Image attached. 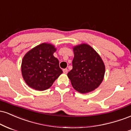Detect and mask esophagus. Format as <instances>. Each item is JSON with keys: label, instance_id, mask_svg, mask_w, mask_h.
Returning <instances> with one entry per match:
<instances>
[{"label": "esophagus", "instance_id": "34e87169", "mask_svg": "<svg viewBox=\"0 0 131 131\" xmlns=\"http://www.w3.org/2000/svg\"><path fill=\"white\" fill-rule=\"evenodd\" d=\"M63 72H64L65 74H66V73H67V72H68V70H67V69H63Z\"/></svg>", "mask_w": 131, "mask_h": 131}]
</instances>
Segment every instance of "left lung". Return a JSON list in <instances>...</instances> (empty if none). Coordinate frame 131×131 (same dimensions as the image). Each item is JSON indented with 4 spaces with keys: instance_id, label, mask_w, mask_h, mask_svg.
<instances>
[{
    "instance_id": "left-lung-1",
    "label": "left lung",
    "mask_w": 131,
    "mask_h": 131,
    "mask_svg": "<svg viewBox=\"0 0 131 131\" xmlns=\"http://www.w3.org/2000/svg\"><path fill=\"white\" fill-rule=\"evenodd\" d=\"M73 50V68L67 73L72 86L82 94L93 91L104 79V63L99 54L89 45H78Z\"/></svg>"
}]
</instances>
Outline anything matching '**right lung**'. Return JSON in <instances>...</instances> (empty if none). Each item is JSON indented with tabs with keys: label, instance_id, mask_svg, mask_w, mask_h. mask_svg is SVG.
I'll use <instances>...</instances> for the list:
<instances>
[{
	"label": "right lung",
	"instance_id": "add662e5",
	"mask_svg": "<svg viewBox=\"0 0 131 131\" xmlns=\"http://www.w3.org/2000/svg\"><path fill=\"white\" fill-rule=\"evenodd\" d=\"M56 51L53 45L43 43L24 55L21 72L29 87L38 91L47 90L62 73L59 60L53 56Z\"/></svg>",
	"mask_w": 131,
	"mask_h": 131
}]
</instances>
